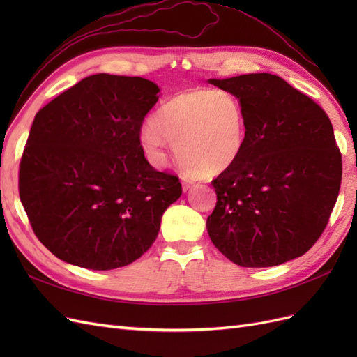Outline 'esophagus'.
<instances>
[{
  "instance_id": "1",
  "label": "esophagus",
  "mask_w": 357,
  "mask_h": 357,
  "mask_svg": "<svg viewBox=\"0 0 357 357\" xmlns=\"http://www.w3.org/2000/svg\"><path fill=\"white\" fill-rule=\"evenodd\" d=\"M193 185V180H190L189 177H181V186H183V190H188L190 189V186Z\"/></svg>"
}]
</instances>
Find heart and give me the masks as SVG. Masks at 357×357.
Wrapping results in <instances>:
<instances>
[{"mask_svg":"<svg viewBox=\"0 0 357 357\" xmlns=\"http://www.w3.org/2000/svg\"><path fill=\"white\" fill-rule=\"evenodd\" d=\"M245 139V117L234 95L218 89L183 92L169 100L139 134V143L155 164L174 143L181 164L192 171L219 174L234 165Z\"/></svg>","mask_w":357,"mask_h":357,"instance_id":"b5f03b06","label":"heart"}]
</instances>
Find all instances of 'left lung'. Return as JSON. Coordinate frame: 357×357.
Instances as JSON below:
<instances>
[{
	"label": "left lung",
	"mask_w": 357,
	"mask_h": 357,
	"mask_svg": "<svg viewBox=\"0 0 357 357\" xmlns=\"http://www.w3.org/2000/svg\"><path fill=\"white\" fill-rule=\"evenodd\" d=\"M208 82L235 95L245 117L241 155L211 181L213 244L245 268L302 256L325 231L341 186L342 159L328 114L274 74Z\"/></svg>",
	"instance_id": "1"
}]
</instances>
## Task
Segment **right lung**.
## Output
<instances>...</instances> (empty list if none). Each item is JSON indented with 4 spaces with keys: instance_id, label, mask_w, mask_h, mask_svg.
Returning a JSON list of instances; mask_svg holds the SVG:
<instances>
[{
    "instance_id": "add662e5",
    "label": "right lung",
    "mask_w": 357,
    "mask_h": 357,
    "mask_svg": "<svg viewBox=\"0 0 357 357\" xmlns=\"http://www.w3.org/2000/svg\"><path fill=\"white\" fill-rule=\"evenodd\" d=\"M159 88L95 74L36 114L19 167L31 228L61 261L96 271L132 264L155 243L181 195L177 176L149 164L139 143Z\"/></svg>"
}]
</instances>
